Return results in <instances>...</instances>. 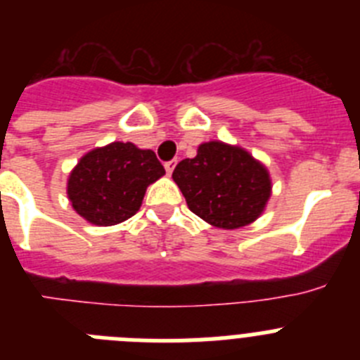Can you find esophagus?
I'll return each instance as SVG.
<instances>
[{
  "instance_id": "34e87169",
  "label": "esophagus",
  "mask_w": 360,
  "mask_h": 360,
  "mask_svg": "<svg viewBox=\"0 0 360 360\" xmlns=\"http://www.w3.org/2000/svg\"><path fill=\"white\" fill-rule=\"evenodd\" d=\"M174 165H176V160H169V162H165V164H164V167H165V171H167V174H171V173H173Z\"/></svg>"
}]
</instances>
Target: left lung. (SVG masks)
<instances>
[{
  "label": "left lung",
  "mask_w": 360,
  "mask_h": 360,
  "mask_svg": "<svg viewBox=\"0 0 360 360\" xmlns=\"http://www.w3.org/2000/svg\"><path fill=\"white\" fill-rule=\"evenodd\" d=\"M187 207L219 229H240L262 214L270 198L269 171L249 151L219 141L198 146L174 167Z\"/></svg>",
  "instance_id": "left-lung-1"
}]
</instances>
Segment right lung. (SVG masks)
I'll return each mask as SVG.
<instances>
[{"label": "right lung", "mask_w": 360, "mask_h": 360, "mask_svg": "<svg viewBox=\"0 0 360 360\" xmlns=\"http://www.w3.org/2000/svg\"><path fill=\"white\" fill-rule=\"evenodd\" d=\"M165 174L151 149L131 142H111L88 151L68 178L72 207L98 227L131 218L142 205L149 184Z\"/></svg>", "instance_id": "obj_1"}]
</instances>
